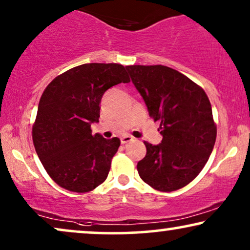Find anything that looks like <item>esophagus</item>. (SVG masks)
<instances>
[{
	"mask_svg": "<svg viewBox=\"0 0 250 250\" xmlns=\"http://www.w3.org/2000/svg\"><path fill=\"white\" fill-rule=\"evenodd\" d=\"M132 140H134V138H132L131 136L125 135V136H122V137H121V143L125 144V143H128V142H131Z\"/></svg>",
	"mask_w": 250,
	"mask_h": 250,
	"instance_id": "obj_1",
	"label": "esophagus"
}]
</instances>
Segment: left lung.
I'll list each match as a JSON object with an SVG mask.
<instances>
[{"mask_svg":"<svg viewBox=\"0 0 250 250\" xmlns=\"http://www.w3.org/2000/svg\"><path fill=\"white\" fill-rule=\"evenodd\" d=\"M131 82L148 114L160 122L162 143L144 142L137 164L141 179L159 191L187 186L203 169L216 142L217 128L207 93L187 76L165 65H128Z\"/></svg>","mask_w":250,"mask_h":250,"instance_id":"1","label":"left lung"}]
</instances>
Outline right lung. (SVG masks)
<instances>
[{"label":"right lung","instance_id":"right-lung-1","mask_svg":"<svg viewBox=\"0 0 250 250\" xmlns=\"http://www.w3.org/2000/svg\"><path fill=\"white\" fill-rule=\"evenodd\" d=\"M130 82L118 63H86L63 72L45 88L32 128L33 144L46 172L60 187L87 192L108 175L120 140L92 135L104 93Z\"/></svg>","mask_w":250,"mask_h":250}]
</instances>
